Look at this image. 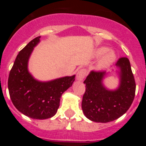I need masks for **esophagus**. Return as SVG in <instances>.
I'll use <instances>...</instances> for the list:
<instances>
[{
	"mask_svg": "<svg viewBox=\"0 0 146 146\" xmlns=\"http://www.w3.org/2000/svg\"><path fill=\"white\" fill-rule=\"evenodd\" d=\"M87 75V70L85 68H81L78 70L77 73V79L79 80H82Z\"/></svg>",
	"mask_w": 146,
	"mask_h": 146,
	"instance_id": "34e87169",
	"label": "esophagus"
}]
</instances>
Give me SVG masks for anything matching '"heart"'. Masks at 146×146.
Here are the masks:
<instances>
[{"instance_id": "1", "label": "heart", "mask_w": 146, "mask_h": 146, "mask_svg": "<svg viewBox=\"0 0 146 146\" xmlns=\"http://www.w3.org/2000/svg\"><path fill=\"white\" fill-rule=\"evenodd\" d=\"M107 51V48L105 47H101V48H98L96 51V56H100L103 55L105 54ZM115 54L112 51H110L107 54H106L100 60L99 63V67L100 68H106L107 66H110L115 60Z\"/></svg>"}]
</instances>
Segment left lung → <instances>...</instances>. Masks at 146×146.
Masks as SVG:
<instances>
[{
  "mask_svg": "<svg viewBox=\"0 0 146 146\" xmlns=\"http://www.w3.org/2000/svg\"><path fill=\"white\" fill-rule=\"evenodd\" d=\"M121 69V83L117 90L103 87L105 71L92 70L85 81V92L82 109L85 117L95 122L107 123L121 117L131 105L136 92V82L129 58L121 57L116 63Z\"/></svg>",
  "mask_w": 146,
  "mask_h": 146,
  "instance_id": "obj_1",
  "label": "left lung"
}]
</instances>
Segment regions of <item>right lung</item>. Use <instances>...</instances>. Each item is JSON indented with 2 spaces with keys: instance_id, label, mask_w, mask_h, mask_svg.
<instances>
[{
  "instance_id": "obj_1",
  "label": "right lung",
  "mask_w": 146,
  "mask_h": 146,
  "mask_svg": "<svg viewBox=\"0 0 146 146\" xmlns=\"http://www.w3.org/2000/svg\"><path fill=\"white\" fill-rule=\"evenodd\" d=\"M37 36L17 54L8 77L10 99L18 111L35 119H46L55 115L60 98L75 80V76L50 82L35 80L27 70V62L33 48L39 42Z\"/></svg>"
}]
</instances>
